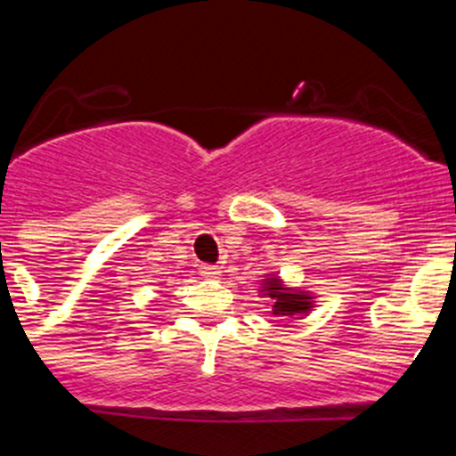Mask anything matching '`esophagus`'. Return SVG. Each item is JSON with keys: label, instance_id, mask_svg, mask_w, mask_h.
<instances>
[{"label": "esophagus", "instance_id": "obj_1", "mask_svg": "<svg viewBox=\"0 0 456 456\" xmlns=\"http://www.w3.org/2000/svg\"><path fill=\"white\" fill-rule=\"evenodd\" d=\"M200 273L205 275V278H218L220 269L214 265H200Z\"/></svg>", "mask_w": 456, "mask_h": 456}]
</instances>
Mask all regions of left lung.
Wrapping results in <instances>:
<instances>
[{
  "label": "left lung",
  "instance_id": "1",
  "mask_svg": "<svg viewBox=\"0 0 456 456\" xmlns=\"http://www.w3.org/2000/svg\"><path fill=\"white\" fill-rule=\"evenodd\" d=\"M262 293L273 300V315L293 317L306 314V311H311V306H314V300H311L309 293L297 291V289H287L278 278L265 280Z\"/></svg>",
  "mask_w": 456,
  "mask_h": 456
}]
</instances>
